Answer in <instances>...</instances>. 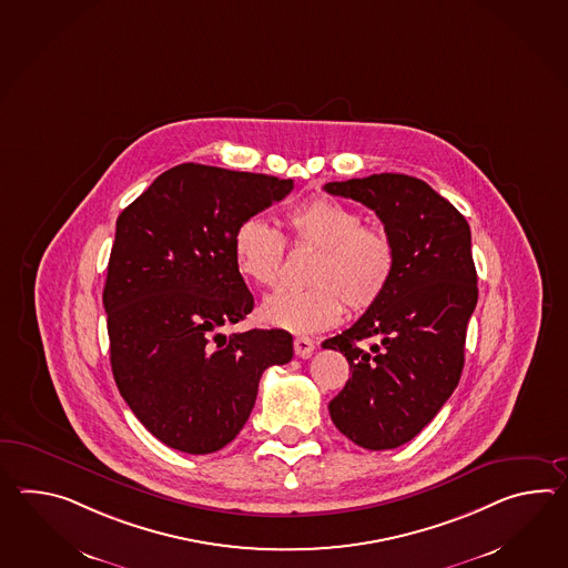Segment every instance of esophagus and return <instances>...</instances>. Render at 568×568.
Returning <instances> with one entry per match:
<instances>
[{"instance_id":"obj_1","label":"esophagus","mask_w":568,"mask_h":568,"mask_svg":"<svg viewBox=\"0 0 568 568\" xmlns=\"http://www.w3.org/2000/svg\"><path fill=\"white\" fill-rule=\"evenodd\" d=\"M293 348H295V354L300 356V358H310L312 354H314L315 344L312 338H307V336H297L295 341H293Z\"/></svg>"}]
</instances>
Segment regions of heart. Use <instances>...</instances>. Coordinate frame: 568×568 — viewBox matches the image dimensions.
Segmentation results:
<instances>
[{"mask_svg":"<svg viewBox=\"0 0 568 568\" xmlns=\"http://www.w3.org/2000/svg\"><path fill=\"white\" fill-rule=\"evenodd\" d=\"M365 217L332 197H312L291 207L285 226L297 251H315L310 290L283 291L268 297L258 315L271 328L314 334L341 322L344 307L363 314L389 290L397 248L383 226L363 224ZM240 277L261 290L277 287L285 258V239L263 217L244 220L232 239Z\"/></svg>","mask_w":568,"mask_h":568,"instance_id":"b5f03b06","label":"heart"}]
</instances>
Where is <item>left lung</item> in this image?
<instances>
[{
  "mask_svg": "<svg viewBox=\"0 0 568 568\" xmlns=\"http://www.w3.org/2000/svg\"><path fill=\"white\" fill-rule=\"evenodd\" d=\"M324 190L371 207L395 240L397 268L383 300L322 344L353 371L329 402L334 426L366 450H389L416 438L460 381L479 300L470 227L416 176L381 173ZM365 339L374 341L368 349Z\"/></svg>",
  "mask_w": 568,
  "mask_h": 568,
  "instance_id": "left-lung-1",
  "label": "left lung"
}]
</instances>
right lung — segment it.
Listing matches in <instances>:
<instances>
[{
    "label": "right lung",
    "instance_id": "right-lung-1",
    "mask_svg": "<svg viewBox=\"0 0 568 568\" xmlns=\"http://www.w3.org/2000/svg\"><path fill=\"white\" fill-rule=\"evenodd\" d=\"M291 190L293 179L176 164L115 222L103 287L112 373L169 448H224L251 416L261 375L293 358L285 329L222 332L254 307L234 232Z\"/></svg>",
    "mask_w": 568,
    "mask_h": 568
}]
</instances>
